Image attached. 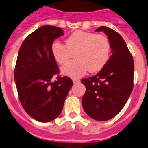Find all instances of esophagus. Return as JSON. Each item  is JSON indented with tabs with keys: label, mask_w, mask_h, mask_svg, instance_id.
<instances>
[{
	"label": "esophagus",
	"mask_w": 148,
	"mask_h": 148,
	"mask_svg": "<svg viewBox=\"0 0 148 148\" xmlns=\"http://www.w3.org/2000/svg\"><path fill=\"white\" fill-rule=\"evenodd\" d=\"M72 81H73L74 84H77V83L80 82V80L79 79H72Z\"/></svg>",
	"instance_id": "obj_1"
}]
</instances>
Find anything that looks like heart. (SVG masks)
I'll use <instances>...</instances> for the list:
<instances>
[{"label": "heart", "instance_id": "b5f03b06", "mask_svg": "<svg viewBox=\"0 0 148 148\" xmlns=\"http://www.w3.org/2000/svg\"><path fill=\"white\" fill-rule=\"evenodd\" d=\"M111 43L107 36L84 31L73 32L66 45L54 41L51 46L53 59L60 65L67 63L75 53L76 59L68 62L61 69L63 75L78 78L86 72H97L102 70L111 56Z\"/></svg>", "mask_w": 148, "mask_h": 148}]
</instances>
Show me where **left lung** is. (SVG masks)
<instances>
[{
	"label": "left lung",
	"mask_w": 148,
	"mask_h": 148,
	"mask_svg": "<svg viewBox=\"0 0 148 148\" xmlns=\"http://www.w3.org/2000/svg\"><path fill=\"white\" fill-rule=\"evenodd\" d=\"M103 32L112 47V55L105 67L95 76L82 79L86 88L82 106L86 114L104 121L116 116L124 108L134 87V59L122 36L105 26Z\"/></svg>",
	"instance_id": "8db88e82"
}]
</instances>
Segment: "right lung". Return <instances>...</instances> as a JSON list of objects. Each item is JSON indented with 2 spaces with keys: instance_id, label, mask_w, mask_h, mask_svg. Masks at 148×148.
<instances>
[{
  "instance_id": "1",
  "label": "right lung",
  "mask_w": 148,
  "mask_h": 148,
  "mask_svg": "<svg viewBox=\"0 0 148 148\" xmlns=\"http://www.w3.org/2000/svg\"><path fill=\"white\" fill-rule=\"evenodd\" d=\"M62 35L60 27L42 26L26 37L18 54L14 81L19 101L26 112L40 122L58 117L73 85L67 76L51 81L59 73L51 46Z\"/></svg>"
}]
</instances>
